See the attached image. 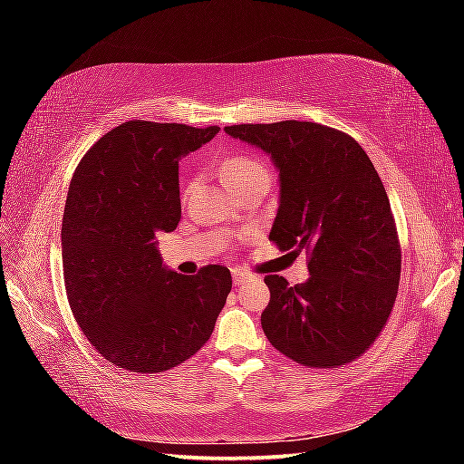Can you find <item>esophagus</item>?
I'll return each instance as SVG.
<instances>
[{"mask_svg":"<svg viewBox=\"0 0 464 464\" xmlns=\"http://www.w3.org/2000/svg\"><path fill=\"white\" fill-rule=\"evenodd\" d=\"M231 274H233V285H237V286L243 285V282H247L249 278H254L247 270H241V268H233Z\"/></svg>","mask_w":464,"mask_h":464,"instance_id":"1","label":"esophagus"}]
</instances>
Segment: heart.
<instances>
[{
    "label": "heart",
    "mask_w": 464,
    "mask_h": 464,
    "mask_svg": "<svg viewBox=\"0 0 464 464\" xmlns=\"http://www.w3.org/2000/svg\"><path fill=\"white\" fill-rule=\"evenodd\" d=\"M223 184L233 190V188L249 186L256 182H270V169L257 155L251 153H235L221 161L218 166Z\"/></svg>",
    "instance_id": "1"
}]
</instances>
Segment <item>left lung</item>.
<instances>
[{
    "label": "left lung",
    "instance_id": "8db88e82",
    "mask_svg": "<svg viewBox=\"0 0 464 464\" xmlns=\"http://www.w3.org/2000/svg\"><path fill=\"white\" fill-rule=\"evenodd\" d=\"M227 135L260 147L280 178L270 241L304 249L309 280L270 274L262 327L270 343L313 368L348 364L371 348L397 298L401 246L371 157L325 124H233Z\"/></svg>",
    "mask_w": 464,
    "mask_h": 464
}]
</instances>
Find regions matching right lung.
<instances>
[{
    "instance_id": "1",
    "label": "right lung",
    "mask_w": 464,
    "mask_h": 464,
    "mask_svg": "<svg viewBox=\"0 0 464 464\" xmlns=\"http://www.w3.org/2000/svg\"><path fill=\"white\" fill-rule=\"evenodd\" d=\"M218 127L129 121L77 166L61 227L63 276L82 332L108 362L130 372L169 371L213 334L231 293L225 266L184 276L163 266L157 235L174 231L178 163Z\"/></svg>"
}]
</instances>
